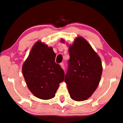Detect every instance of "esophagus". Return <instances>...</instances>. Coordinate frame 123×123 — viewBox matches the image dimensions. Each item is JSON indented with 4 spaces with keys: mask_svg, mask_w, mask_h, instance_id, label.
<instances>
[{
    "mask_svg": "<svg viewBox=\"0 0 123 123\" xmlns=\"http://www.w3.org/2000/svg\"><path fill=\"white\" fill-rule=\"evenodd\" d=\"M60 66H61V68H62V69H64V63H61V64H60Z\"/></svg>",
    "mask_w": 123,
    "mask_h": 123,
    "instance_id": "obj_1",
    "label": "esophagus"
}]
</instances>
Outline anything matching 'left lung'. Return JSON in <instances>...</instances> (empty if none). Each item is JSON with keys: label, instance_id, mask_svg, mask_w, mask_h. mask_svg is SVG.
<instances>
[{"label": "left lung", "instance_id": "obj_1", "mask_svg": "<svg viewBox=\"0 0 123 123\" xmlns=\"http://www.w3.org/2000/svg\"><path fill=\"white\" fill-rule=\"evenodd\" d=\"M62 43L64 42L63 39ZM70 59L64 81L74 100L84 101L96 90L103 68L101 59L88 42L78 37L69 47Z\"/></svg>", "mask_w": 123, "mask_h": 123}]
</instances>
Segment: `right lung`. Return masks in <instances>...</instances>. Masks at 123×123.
<instances>
[{
  "instance_id": "right-lung-1",
  "label": "right lung",
  "mask_w": 123,
  "mask_h": 123,
  "mask_svg": "<svg viewBox=\"0 0 123 123\" xmlns=\"http://www.w3.org/2000/svg\"><path fill=\"white\" fill-rule=\"evenodd\" d=\"M55 57L52 47L37 41L23 65L22 72L27 86L38 98H53L59 84L64 80V71L55 62Z\"/></svg>"
}]
</instances>
